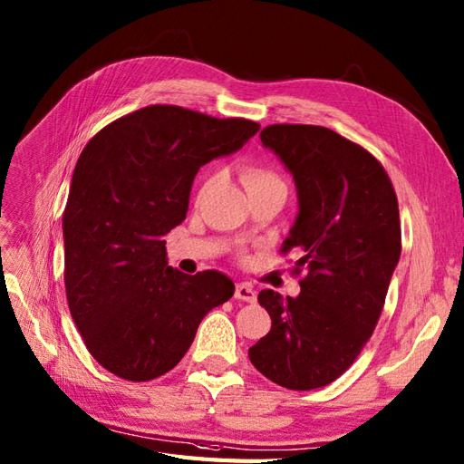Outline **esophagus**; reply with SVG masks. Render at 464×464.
I'll return each mask as SVG.
<instances>
[{
  "instance_id": "1",
  "label": "esophagus",
  "mask_w": 464,
  "mask_h": 464,
  "mask_svg": "<svg viewBox=\"0 0 464 464\" xmlns=\"http://www.w3.org/2000/svg\"><path fill=\"white\" fill-rule=\"evenodd\" d=\"M234 297H236V299H240V301L254 303V301H256V289H254L250 284H246V281H242V284L236 285Z\"/></svg>"
}]
</instances>
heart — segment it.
<instances>
[{
    "label": "heart",
    "instance_id": "1",
    "mask_svg": "<svg viewBox=\"0 0 464 464\" xmlns=\"http://www.w3.org/2000/svg\"><path fill=\"white\" fill-rule=\"evenodd\" d=\"M242 180L246 190L250 188H264V187H281L279 175L269 167H262V165H247L244 167L242 171Z\"/></svg>",
    "mask_w": 464,
    "mask_h": 464
}]
</instances>
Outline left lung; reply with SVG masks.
Here are the masks:
<instances>
[{
    "mask_svg": "<svg viewBox=\"0 0 464 464\" xmlns=\"http://www.w3.org/2000/svg\"><path fill=\"white\" fill-rule=\"evenodd\" d=\"M259 138L295 180L299 210L284 250L297 254L304 277L297 297L259 291L271 331L247 354L279 386L323 388L380 319L401 254L398 198L376 157L329 128L277 123Z\"/></svg>",
    "mask_w": 464,
    "mask_h": 464,
    "instance_id": "8db88e82",
    "label": "left lung"
}]
</instances>
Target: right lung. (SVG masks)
<instances>
[{
  "label": "right lung",
  "mask_w": 464,
  "mask_h": 464,
  "mask_svg": "<svg viewBox=\"0 0 464 464\" xmlns=\"http://www.w3.org/2000/svg\"><path fill=\"white\" fill-rule=\"evenodd\" d=\"M257 130L155 104L111 121L78 157L63 217L66 299L90 354L111 374H167L207 313L232 297L220 271L169 266L165 236L185 220L198 169Z\"/></svg>",
  "instance_id": "1"
}]
</instances>
